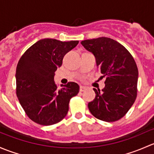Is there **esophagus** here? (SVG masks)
<instances>
[{"label":"esophagus","instance_id":"1","mask_svg":"<svg viewBox=\"0 0 154 154\" xmlns=\"http://www.w3.org/2000/svg\"><path fill=\"white\" fill-rule=\"evenodd\" d=\"M87 90L86 87H84V86H80V91L81 92H84Z\"/></svg>","mask_w":154,"mask_h":154}]
</instances>
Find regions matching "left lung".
I'll return each mask as SVG.
<instances>
[{
	"instance_id": "obj_1",
	"label": "left lung",
	"mask_w": 154,
	"mask_h": 154,
	"mask_svg": "<svg viewBox=\"0 0 154 154\" xmlns=\"http://www.w3.org/2000/svg\"><path fill=\"white\" fill-rule=\"evenodd\" d=\"M96 58L105 87L100 91L93 88L94 100L88 103L92 115L98 119L112 122L122 118L134 104L137 96L138 68L128 50L110 38L81 42Z\"/></svg>"
}]
</instances>
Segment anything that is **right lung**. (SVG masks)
<instances>
[{"mask_svg":"<svg viewBox=\"0 0 154 154\" xmlns=\"http://www.w3.org/2000/svg\"><path fill=\"white\" fill-rule=\"evenodd\" d=\"M78 44L79 41L42 39L20 57L15 73L16 95L26 115L37 124L52 125L61 121L69 110L70 99L79 92L75 82L58 89L54 82L64 56Z\"/></svg>","mask_w":154,"mask_h":154,"instance_id":"obj_1","label":"right lung"}]
</instances>
